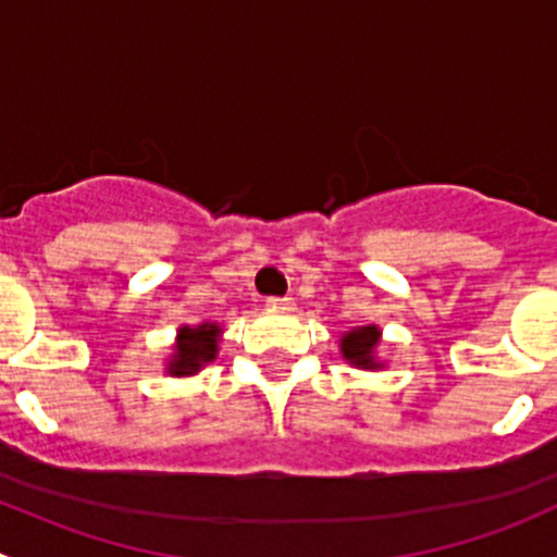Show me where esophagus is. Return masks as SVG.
Here are the masks:
<instances>
[{
    "instance_id": "1",
    "label": "esophagus",
    "mask_w": 557,
    "mask_h": 557,
    "mask_svg": "<svg viewBox=\"0 0 557 557\" xmlns=\"http://www.w3.org/2000/svg\"><path fill=\"white\" fill-rule=\"evenodd\" d=\"M267 307H269V310H290V307H294V301L277 299V296H272V299H267Z\"/></svg>"
}]
</instances>
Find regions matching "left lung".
I'll list each match as a JSON object with an SVG mask.
<instances>
[{
	"label": "left lung",
	"mask_w": 557,
	"mask_h": 557,
	"mask_svg": "<svg viewBox=\"0 0 557 557\" xmlns=\"http://www.w3.org/2000/svg\"><path fill=\"white\" fill-rule=\"evenodd\" d=\"M380 342H383V329L380 325H352L350 331L339 336L342 361H347L356 369H363V372H380V369H385V361L380 358Z\"/></svg>",
	"instance_id": "1"
}]
</instances>
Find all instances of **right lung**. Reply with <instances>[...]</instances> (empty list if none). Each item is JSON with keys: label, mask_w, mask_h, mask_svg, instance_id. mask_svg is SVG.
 Returning a JSON list of instances; mask_svg holds the SVG:
<instances>
[{"label": "right lung", "mask_w": 557, "mask_h": 557, "mask_svg": "<svg viewBox=\"0 0 557 557\" xmlns=\"http://www.w3.org/2000/svg\"><path fill=\"white\" fill-rule=\"evenodd\" d=\"M223 325L212 320H201L196 325H180L174 334L172 356L166 358L164 372L170 377H194L207 363H212L221 350Z\"/></svg>", "instance_id": "1"}]
</instances>
